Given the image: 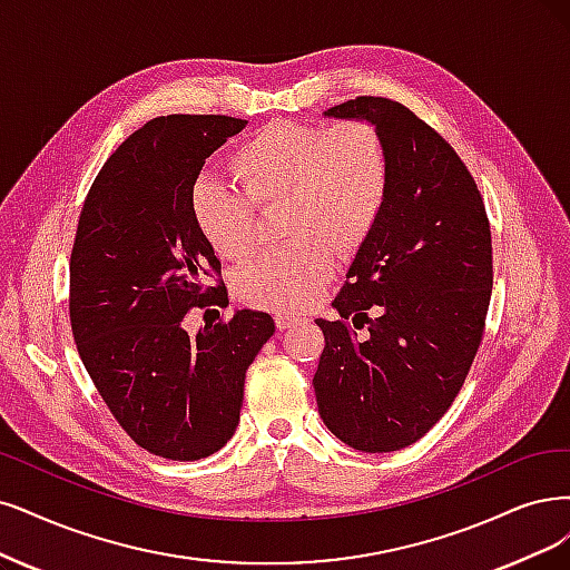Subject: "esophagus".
<instances>
[{
	"mask_svg": "<svg viewBox=\"0 0 570 570\" xmlns=\"http://www.w3.org/2000/svg\"><path fill=\"white\" fill-rule=\"evenodd\" d=\"M274 322H277V328H279V331H286V328H291L293 324H298L301 317H296V314H277V317H274Z\"/></svg>",
	"mask_w": 570,
	"mask_h": 570,
	"instance_id": "esophagus-1",
	"label": "esophagus"
}]
</instances>
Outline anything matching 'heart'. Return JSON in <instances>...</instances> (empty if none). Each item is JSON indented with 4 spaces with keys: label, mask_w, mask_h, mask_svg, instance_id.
<instances>
[{
    "label": "heart",
    "mask_w": 570,
    "mask_h": 570,
    "mask_svg": "<svg viewBox=\"0 0 570 570\" xmlns=\"http://www.w3.org/2000/svg\"><path fill=\"white\" fill-rule=\"evenodd\" d=\"M235 187L202 178L193 214L218 256L239 261L256 248V206L282 202L291 244L272 248L237 274V293L265 309H298L317 298L333 250L352 253L371 235L390 193L387 147L373 124L274 121L229 157Z\"/></svg>",
    "instance_id": "obj_1"
}]
</instances>
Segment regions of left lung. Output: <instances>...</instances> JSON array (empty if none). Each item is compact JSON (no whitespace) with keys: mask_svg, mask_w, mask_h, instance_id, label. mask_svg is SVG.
<instances>
[{"mask_svg":"<svg viewBox=\"0 0 570 570\" xmlns=\"http://www.w3.org/2000/svg\"><path fill=\"white\" fill-rule=\"evenodd\" d=\"M324 117L381 131L390 193L333 301L341 320H317L326 345L312 385L343 444L390 453L425 436L465 383L491 303V229L468 166L402 102L360 96ZM350 316L368 340L355 341Z\"/></svg>","mask_w":570,"mask_h":570,"instance_id":"1","label":"left lung"}]
</instances>
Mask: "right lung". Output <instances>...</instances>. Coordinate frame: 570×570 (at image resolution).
<instances>
[{
	"label": "right lung",
	"instance_id": "1",
	"mask_svg": "<svg viewBox=\"0 0 570 570\" xmlns=\"http://www.w3.org/2000/svg\"><path fill=\"white\" fill-rule=\"evenodd\" d=\"M246 124L225 115L147 121L105 161L77 225L70 322L83 368L126 434L168 460L227 444L246 368L274 333L256 309H235L195 338L183 328L187 309L223 296L204 284L220 261L197 227L193 187Z\"/></svg>",
	"mask_w": 570,
	"mask_h": 570
}]
</instances>
